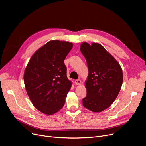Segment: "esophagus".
Segmentation results:
<instances>
[{"instance_id":"esophagus-1","label":"esophagus","mask_w":146,"mask_h":146,"mask_svg":"<svg viewBox=\"0 0 146 146\" xmlns=\"http://www.w3.org/2000/svg\"><path fill=\"white\" fill-rule=\"evenodd\" d=\"M74 82H75L76 85H79L81 83V80L80 79H76V80H75Z\"/></svg>"}]
</instances>
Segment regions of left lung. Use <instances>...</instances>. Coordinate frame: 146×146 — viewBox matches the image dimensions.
I'll return each instance as SVG.
<instances>
[{
	"label": "left lung",
	"mask_w": 146,
	"mask_h": 146,
	"mask_svg": "<svg viewBox=\"0 0 146 146\" xmlns=\"http://www.w3.org/2000/svg\"><path fill=\"white\" fill-rule=\"evenodd\" d=\"M80 50L89 70L83 105L92 112H101L111 105L119 92L123 81L122 68L101 44L83 42Z\"/></svg>",
	"instance_id": "left-lung-1"
}]
</instances>
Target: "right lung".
Segmentation results:
<instances>
[{
	"label": "right lung",
	"instance_id": "obj_1",
	"mask_svg": "<svg viewBox=\"0 0 146 146\" xmlns=\"http://www.w3.org/2000/svg\"><path fill=\"white\" fill-rule=\"evenodd\" d=\"M72 47L71 42L50 41L34 54L25 68L27 94L35 108L46 115L63 108L71 88L64 60Z\"/></svg>",
	"mask_w": 146,
	"mask_h": 146
}]
</instances>
